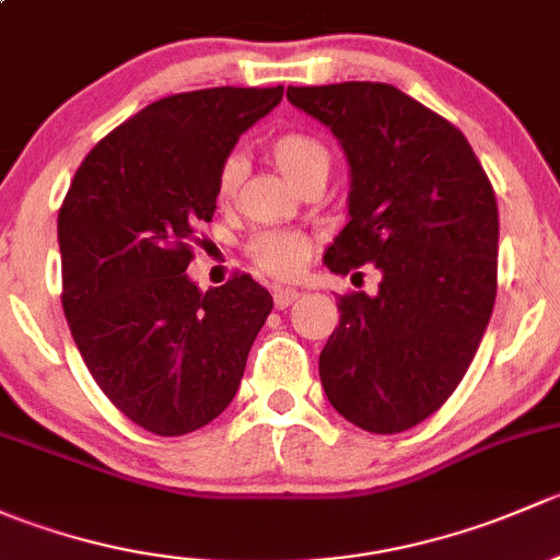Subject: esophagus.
Returning <instances> with one entry per match:
<instances>
[{
  "mask_svg": "<svg viewBox=\"0 0 560 560\" xmlns=\"http://www.w3.org/2000/svg\"><path fill=\"white\" fill-rule=\"evenodd\" d=\"M298 298H301V292H298V290H290V287H276V290H273V306L276 308H287V306H292Z\"/></svg>",
  "mask_w": 560,
  "mask_h": 560,
  "instance_id": "34e87169",
  "label": "esophagus"
}]
</instances>
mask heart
<instances>
[{
    "mask_svg": "<svg viewBox=\"0 0 560 560\" xmlns=\"http://www.w3.org/2000/svg\"><path fill=\"white\" fill-rule=\"evenodd\" d=\"M268 154L273 165L284 173L287 180L295 186L306 184L314 175H325L330 171V151L319 138L308 132H281L270 140ZM241 178H244V160L238 154L228 156L219 167L217 175V200L230 202L238 191ZM248 259L276 279H292L301 273L308 259V244L303 235L290 233V230H268L248 241Z\"/></svg>",
    "mask_w": 560,
    "mask_h": 560,
    "instance_id": "b5f03b06",
    "label": "heart"
}]
</instances>
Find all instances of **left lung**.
<instances>
[{"label":"left lung","mask_w":560,"mask_h":560,"mask_svg":"<svg viewBox=\"0 0 560 560\" xmlns=\"http://www.w3.org/2000/svg\"><path fill=\"white\" fill-rule=\"evenodd\" d=\"M287 100L330 127L352 175L325 265L382 273L376 295L338 298L322 387L352 425L409 431L455 393L493 314L495 191L460 129L389 83L290 86Z\"/></svg>","instance_id":"left-lung-1"}]
</instances>
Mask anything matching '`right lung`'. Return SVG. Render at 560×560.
I'll return each mask as SVG.
<instances>
[{"label":"right lung","instance_id":"obj_1","mask_svg":"<svg viewBox=\"0 0 560 560\" xmlns=\"http://www.w3.org/2000/svg\"><path fill=\"white\" fill-rule=\"evenodd\" d=\"M281 97L284 86H219L156 100L89 151L59 208L72 338L110 404L156 436L228 409L273 308L252 276L200 292L186 268L217 211L219 167Z\"/></svg>","mask_w":560,"mask_h":560}]
</instances>
